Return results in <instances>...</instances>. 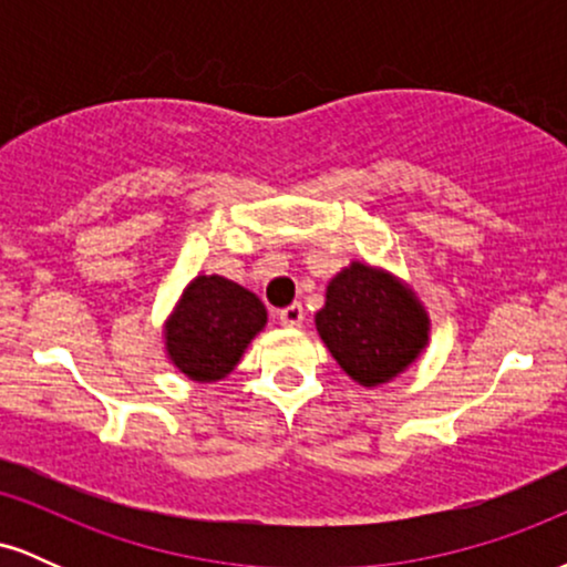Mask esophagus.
<instances>
[{"label": "esophagus", "instance_id": "1", "mask_svg": "<svg viewBox=\"0 0 567 567\" xmlns=\"http://www.w3.org/2000/svg\"><path fill=\"white\" fill-rule=\"evenodd\" d=\"M279 322H282L285 328H301V322H303V306H301V303L285 306V309L279 311Z\"/></svg>", "mask_w": 567, "mask_h": 567}]
</instances>
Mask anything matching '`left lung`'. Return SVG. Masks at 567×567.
<instances>
[{
  "instance_id": "obj_1",
  "label": "left lung",
  "mask_w": 567,
  "mask_h": 567,
  "mask_svg": "<svg viewBox=\"0 0 567 567\" xmlns=\"http://www.w3.org/2000/svg\"><path fill=\"white\" fill-rule=\"evenodd\" d=\"M317 333L349 379L381 386L413 365L429 343V315L392 271L351 261L328 282Z\"/></svg>"
}]
</instances>
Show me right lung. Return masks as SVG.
<instances>
[{
	"instance_id": "obj_1",
	"label": "right lung",
	"mask_w": 567,
	"mask_h": 567,
	"mask_svg": "<svg viewBox=\"0 0 567 567\" xmlns=\"http://www.w3.org/2000/svg\"><path fill=\"white\" fill-rule=\"evenodd\" d=\"M266 320L256 292L218 275L194 277L165 322L167 360L188 381L226 379Z\"/></svg>"
}]
</instances>
